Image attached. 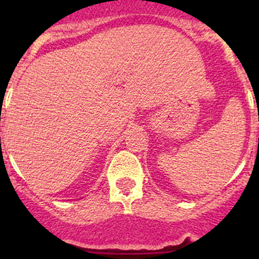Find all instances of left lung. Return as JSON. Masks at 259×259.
Listing matches in <instances>:
<instances>
[{
    "label": "left lung",
    "instance_id": "8db88e82",
    "mask_svg": "<svg viewBox=\"0 0 259 259\" xmlns=\"http://www.w3.org/2000/svg\"><path fill=\"white\" fill-rule=\"evenodd\" d=\"M258 119H259V116H258Z\"/></svg>",
    "mask_w": 259,
    "mask_h": 259
}]
</instances>
